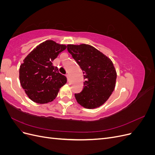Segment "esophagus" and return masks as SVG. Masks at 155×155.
Listing matches in <instances>:
<instances>
[{"mask_svg": "<svg viewBox=\"0 0 155 155\" xmlns=\"http://www.w3.org/2000/svg\"><path fill=\"white\" fill-rule=\"evenodd\" d=\"M66 76H67V79L68 80V79H69V74H66Z\"/></svg>", "mask_w": 155, "mask_h": 155, "instance_id": "esophagus-1", "label": "esophagus"}]
</instances>
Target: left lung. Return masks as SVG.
I'll list each match as a JSON object with an SVG mask.
<instances>
[{"instance_id":"obj_1","label":"left lung","mask_w":155,"mask_h":155,"mask_svg":"<svg viewBox=\"0 0 155 155\" xmlns=\"http://www.w3.org/2000/svg\"><path fill=\"white\" fill-rule=\"evenodd\" d=\"M67 50L82 69L85 79L82 91L75 94L77 101L87 109L101 106L116 85L117 75L113 63L91 45H68Z\"/></svg>"}]
</instances>
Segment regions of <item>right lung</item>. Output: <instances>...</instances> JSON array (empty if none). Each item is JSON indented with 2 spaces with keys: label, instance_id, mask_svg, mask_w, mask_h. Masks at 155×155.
Returning <instances> with one entry per match:
<instances>
[{
  "label": "right lung",
  "instance_id": "right-lung-1",
  "mask_svg": "<svg viewBox=\"0 0 155 155\" xmlns=\"http://www.w3.org/2000/svg\"><path fill=\"white\" fill-rule=\"evenodd\" d=\"M67 46L48 40L32 50L19 69L22 88L30 99L37 104H47L58 96L59 88L67 81V77L52 64L53 61Z\"/></svg>",
  "mask_w": 155,
  "mask_h": 155
}]
</instances>
